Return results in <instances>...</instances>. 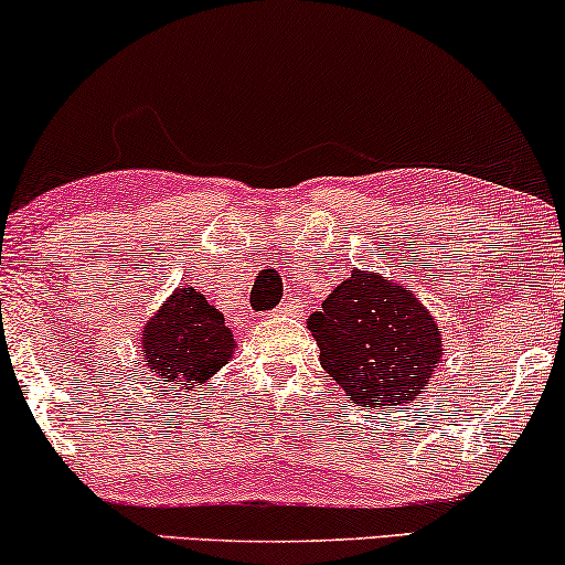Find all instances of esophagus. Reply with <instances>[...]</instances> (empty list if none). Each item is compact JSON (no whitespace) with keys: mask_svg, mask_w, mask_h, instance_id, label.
<instances>
[{"mask_svg":"<svg viewBox=\"0 0 565 565\" xmlns=\"http://www.w3.org/2000/svg\"><path fill=\"white\" fill-rule=\"evenodd\" d=\"M298 308H300V303H298V298L296 296H290V298H285L282 300V303L280 306H277L275 308V316H285V313H296L298 311Z\"/></svg>","mask_w":565,"mask_h":565,"instance_id":"1","label":"esophagus"}]
</instances>
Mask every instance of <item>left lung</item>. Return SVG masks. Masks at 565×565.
<instances>
[{
    "mask_svg": "<svg viewBox=\"0 0 565 565\" xmlns=\"http://www.w3.org/2000/svg\"><path fill=\"white\" fill-rule=\"evenodd\" d=\"M321 365L358 406H396L422 393L443 339L414 292L354 269L306 321Z\"/></svg>",
    "mask_w": 565,
    "mask_h": 565,
    "instance_id": "1",
    "label": "left lung"
}]
</instances>
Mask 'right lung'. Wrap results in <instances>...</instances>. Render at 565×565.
I'll use <instances>...</instances> for the list:
<instances>
[{"label":"right lung","instance_id":"1","mask_svg":"<svg viewBox=\"0 0 565 565\" xmlns=\"http://www.w3.org/2000/svg\"><path fill=\"white\" fill-rule=\"evenodd\" d=\"M141 344L146 367L180 388L205 383L226 365L236 347L218 308L192 288L174 290L164 300L159 313L146 323Z\"/></svg>","mask_w":565,"mask_h":565}]
</instances>
